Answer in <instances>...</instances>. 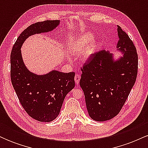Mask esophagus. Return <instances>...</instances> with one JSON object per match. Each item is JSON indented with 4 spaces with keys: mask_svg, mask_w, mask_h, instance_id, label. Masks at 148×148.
Listing matches in <instances>:
<instances>
[{
    "mask_svg": "<svg viewBox=\"0 0 148 148\" xmlns=\"http://www.w3.org/2000/svg\"><path fill=\"white\" fill-rule=\"evenodd\" d=\"M80 79H81V76H80L79 74H76L75 76H74V80H75V82L76 85H79V81H80Z\"/></svg>",
    "mask_w": 148,
    "mask_h": 148,
    "instance_id": "obj_1",
    "label": "esophagus"
}]
</instances>
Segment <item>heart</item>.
<instances>
[{"instance_id": "1", "label": "heart", "mask_w": 148, "mask_h": 148, "mask_svg": "<svg viewBox=\"0 0 148 148\" xmlns=\"http://www.w3.org/2000/svg\"><path fill=\"white\" fill-rule=\"evenodd\" d=\"M97 40L90 33H85L79 36L73 44L72 50L74 53H79L82 52L86 48V50L83 53V59L88 60L92 57L96 50Z\"/></svg>"}]
</instances>
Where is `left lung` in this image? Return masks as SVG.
Instances as JSON below:
<instances>
[{"label": "left lung", "mask_w": 148, "mask_h": 148, "mask_svg": "<svg viewBox=\"0 0 148 148\" xmlns=\"http://www.w3.org/2000/svg\"><path fill=\"white\" fill-rule=\"evenodd\" d=\"M119 40L114 53L104 49L95 53L82 68L80 86L89 116L95 121L111 120L118 114L135 84L138 54L127 34L118 26Z\"/></svg>", "instance_id": "left-lung-1"}]
</instances>
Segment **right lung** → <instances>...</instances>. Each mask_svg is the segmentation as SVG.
Listing matches in <instances>:
<instances>
[{"label":"right lung","mask_w":148,"mask_h":148,"mask_svg":"<svg viewBox=\"0 0 148 148\" xmlns=\"http://www.w3.org/2000/svg\"><path fill=\"white\" fill-rule=\"evenodd\" d=\"M60 23L59 20H47L30 25L18 36L11 52L13 88L26 113L40 122L49 123L58 116L65 96L75 86V73L53 69L45 74H35L25 65L21 49L29 37L51 32Z\"/></svg>","instance_id":"1"}]
</instances>
